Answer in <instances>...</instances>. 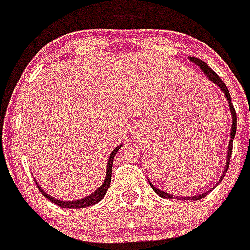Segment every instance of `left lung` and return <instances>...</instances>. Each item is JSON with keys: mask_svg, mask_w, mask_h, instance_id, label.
<instances>
[{"mask_svg": "<svg viewBox=\"0 0 250 250\" xmlns=\"http://www.w3.org/2000/svg\"><path fill=\"white\" fill-rule=\"evenodd\" d=\"M189 59H191V61L193 62V63L197 64L198 67L201 68V70H202V72H204L205 74H206V77H208V80H211V81H212V82L215 83V84H216V86L220 87V89L224 92V95H225V97H227L228 102H229L230 110H231V114H232L231 139H230V142H229V150H228L227 166H225V172H224L223 177H221V178H220V181H221V180H223V178H224V176H225V173H227L228 168H229L230 158H231V154H232V140H234V136H235V133H236V112H235V108H234V106H232V104H231V96H230V93H229V89L227 88V86H225V83L223 82V80H221L220 77L217 76V74L215 73L214 70L211 69V68L208 67V64L205 63L204 61H201V59L195 58V57H191V58H189ZM149 183H150V182H149ZM150 186H151V188L154 189V192H155V193H157L158 196H161V197H163V198H176V200H186V197H178V196H177V197H176V196L169 195V193H167V192H163V191H161V189L155 188V187L153 186L151 183H150ZM208 192H206V193H201V195H198V196H192L191 200H193V201H195V200H200V198L205 197V196L208 195ZM188 198H189V197H188Z\"/></svg>", "mask_w": 250, "mask_h": 250, "instance_id": "left-lung-1", "label": "left lung"}]
</instances>
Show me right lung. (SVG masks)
<instances>
[{
	"label": "right lung",
	"mask_w": 250,
	"mask_h": 250,
	"mask_svg": "<svg viewBox=\"0 0 250 250\" xmlns=\"http://www.w3.org/2000/svg\"><path fill=\"white\" fill-rule=\"evenodd\" d=\"M120 148H121V146H116V148L114 149V151L111 153L110 158H108L107 173H106V180H104V182L102 183V186L100 187L97 191L93 192L92 195L87 196V197L82 198V200H77V201H61V200H55V198H53L52 196H49L48 193H45V192L42 191V189L39 187V185H38V183H36V187L39 188V191L42 192V196H45V197L48 198V200H50L53 204L58 205V206H61V208H88V206H92V205H95V204H97L99 201H101L102 198H104V196L106 195V192H107L108 187H110L111 174H112V163H114V157H115V154L117 153V150H119Z\"/></svg>",
	"instance_id": "1"
}]
</instances>
